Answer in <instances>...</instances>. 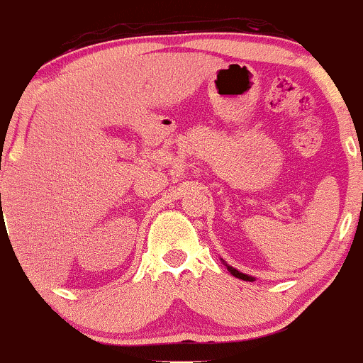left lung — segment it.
<instances>
[{
    "mask_svg": "<svg viewBox=\"0 0 363 363\" xmlns=\"http://www.w3.org/2000/svg\"><path fill=\"white\" fill-rule=\"evenodd\" d=\"M228 272H230L232 274H234V277L240 278V280H245V281H254V278H252V277H247V274H244V273L237 272V269L232 268V266H228Z\"/></svg>",
    "mask_w": 363,
    "mask_h": 363,
    "instance_id": "1",
    "label": "left lung"
}]
</instances>
